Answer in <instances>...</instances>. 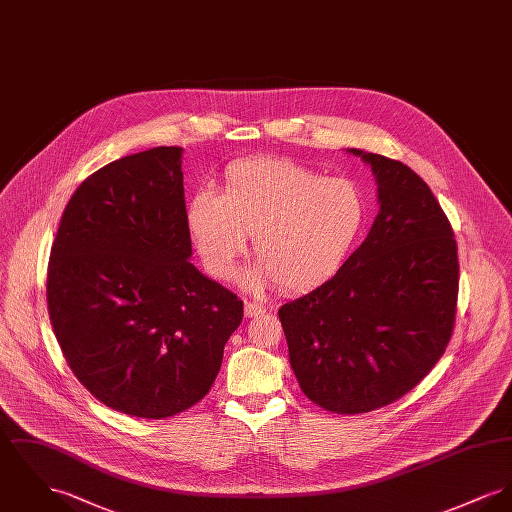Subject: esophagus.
Listing matches in <instances>:
<instances>
[{"label":"esophagus","instance_id":"1","mask_svg":"<svg viewBox=\"0 0 512 512\" xmlns=\"http://www.w3.org/2000/svg\"><path fill=\"white\" fill-rule=\"evenodd\" d=\"M264 312H266V307H264L262 303H256V301H246V303H244V314H246L248 318L258 316V314H264Z\"/></svg>","mask_w":512,"mask_h":512}]
</instances>
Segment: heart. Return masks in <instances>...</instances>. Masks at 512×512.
<instances>
[{"label":"heart","instance_id":"1","mask_svg":"<svg viewBox=\"0 0 512 512\" xmlns=\"http://www.w3.org/2000/svg\"><path fill=\"white\" fill-rule=\"evenodd\" d=\"M363 190L289 159H246L225 172L221 194L198 190L186 225L205 270L229 279L252 235L260 258L242 281L308 291L340 272L367 223Z\"/></svg>","mask_w":512,"mask_h":512}]
</instances>
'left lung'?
I'll use <instances>...</instances> for the list:
<instances>
[{"instance_id":"1","label":"left lung","mask_w":512,"mask_h":512,"mask_svg":"<svg viewBox=\"0 0 512 512\" xmlns=\"http://www.w3.org/2000/svg\"><path fill=\"white\" fill-rule=\"evenodd\" d=\"M371 165L378 215L340 272L279 308L291 369L334 413L384 408L443 357L458 301V248L431 188L408 165L349 149Z\"/></svg>"}]
</instances>
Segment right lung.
Instances as JSON below:
<instances>
[{
	"mask_svg": "<svg viewBox=\"0 0 512 512\" xmlns=\"http://www.w3.org/2000/svg\"><path fill=\"white\" fill-rule=\"evenodd\" d=\"M180 147L87 176L52 244L46 301L69 369L104 406L163 419L198 404L242 301L190 264Z\"/></svg>",
	"mask_w": 512,
	"mask_h": 512,
	"instance_id": "right-lung-1",
	"label": "right lung"
}]
</instances>
